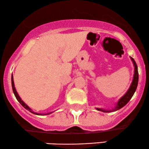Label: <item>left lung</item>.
<instances>
[{
    "mask_svg": "<svg viewBox=\"0 0 149 149\" xmlns=\"http://www.w3.org/2000/svg\"><path fill=\"white\" fill-rule=\"evenodd\" d=\"M130 59L132 61L133 65H134V76H133V80L132 82L130 87L128 90L126 92L125 94L121 97L120 100L118 101L117 104H116L115 108L111 109V110H106V109H100V108H96L97 110L98 111H103L105 113H109V112H113V111H116L119 110L121 108H123L124 106H125L129 101L130 100V99L132 97L133 95L134 94L135 91H136V88H137V85H138V80H139V73H138V69H137V65H136V62L134 60L132 57H130Z\"/></svg>",
    "mask_w": 149,
    "mask_h": 149,
    "instance_id": "left-lung-1",
    "label": "left lung"
}]
</instances>
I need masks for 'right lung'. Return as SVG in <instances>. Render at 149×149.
I'll return each mask as SVG.
<instances>
[{"label": "right lung", "instance_id": "add662e5", "mask_svg": "<svg viewBox=\"0 0 149 149\" xmlns=\"http://www.w3.org/2000/svg\"><path fill=\"white\" fill-rule=\"evenodd\" d=\"M12 80V88H13V93H14L15 96V97H16V99H17V100L18 102H19V103L22 104V107H24L26 109H27V110L29 111H30L31 113H32L36 114V115H38V116H45V115H49V114L52 113V112L47 113H36V112H34V111H32V109H31V108L29 107L28 106H27L26 104L24 103V102L22 100V99L20 98L19 95H18L16 89H15V83H14V80H13V75H12V80Z\"/></svg>", "mask_w": 149, "mask_h": 149}]
</instances>
